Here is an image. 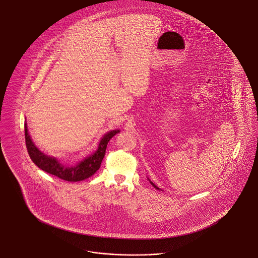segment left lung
Wrapping results in <instances>:
<instances>
[{
	"label": "left lung",
	"mask_w": 258,
	"mask_h": 258,
	"mask_svg": "<svg viewBox=\"0 0 258 258\" xmlns=\"http://www.w3.org/2000/svg\"><path fill=\"white\" fill-rule=\"evenodd\" d=\"M150 182H151V184L152 185V186H153V187H155V188H157V189H159V187H157V186H155V185H154V184L151 182V180H150Z\"/></svg>",
	"instance_id": "8db88e82"
}]
</instances>
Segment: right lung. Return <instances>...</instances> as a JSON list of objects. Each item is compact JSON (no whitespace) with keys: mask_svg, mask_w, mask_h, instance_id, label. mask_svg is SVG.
I'll use <instances>...</instances> for the list:
<instances>
[{"mask_svg":"<svg viewBox=\"0 0 258 258\" xmlns=\"http://www.w3.org/2000/svg\"><path fill=\"white\" fill-rule=\"evenodd\" d=\"M119 131H112L106 134L100 141L97 151L92 155L87 157L85 160L81 161L76 167H64L53 157L46 156L43 152L39 151L35 145L31 141L30 136L27 133V124H25V137L27 152L32 162L38 168L43 169L45 172L50 173L56 177L60 178L69 182L83 181L87 178L92 176L101 167V163L105 156L106 149L108 141L118 134Z\"/></svg>","mask_w":258,"mask_h":258,"instance_id":"1","label":"right lung"}]
</instances>
